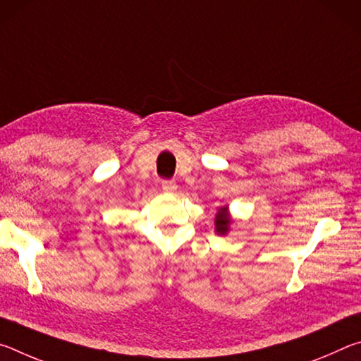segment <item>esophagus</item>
Wrapping results in <instances>:
<instances>
[{
  "label": "esophagus",
  "mask_w": 361,
  "mask_h": 361,
  "mask_svg": "<svg viewBox=\"0 0 361 361\" xmlns=\"http://www.w3.org/2000/svg\"><path fill=\"white\" fill-rule=\"evenodd\" d=\"M162 189L166 192H175L176 191V183L173 180H162Z\"/></svg>",
  "instance_id": "34e87169"
}]
</instances>
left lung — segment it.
I'll use <instances>...</instances> for the list:
<instances>
[{"label":"left lung","instance_id":"1","mask_svg":"<svg viewBox=\"0 0 361 361\" xmlns=\"http://www.w3.org/2000/svg\"><path fill=\"white\" fill-rule=\"evenodd\" d=\"M229 218H228V215H226V210H223V212H219L218 215H216V219H215V224H216V232L218 234H226V232H228V229H229Z\"/></svg>","mask_w":361,"mask_h":361}]
</instances>
